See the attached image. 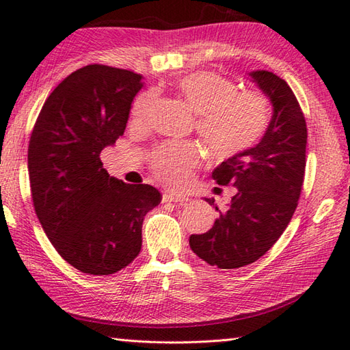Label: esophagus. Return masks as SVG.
I'll return each mask as SVG.
<instances>
[{
    "mask_svg": "<svg viewBox=\"0 0 350 350\" xmlns=\"http://www.w3.org/2000/svg\"><path fill=\"white\" fill-rule=\"evenodd\" d=\"M189 201V198L176 193H165L163 195V202H185Z\"/></svg>",
    "mask_w": 350,
    "mask_h": 350,
    "instance_id": "obj_1",
    "label": "esophagus"
}]
</instances>
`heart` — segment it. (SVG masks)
<instances>
[{
	"label": "heart",
	"instance_id": "obj_1",
	"mask_svg": "<svg viewBox=\"0 0 350 350\" xmlns=\"http://www.w3.org/2000/svg\"><path fill=\"white\" fill-rule=\"evenodd\" d=\"M175 90L196 113V130L219 159L246 151L266 133L270 111L260 92L237 90L231 80L208 70L181 77ZM154 103L152 92L137 96L131 111L135 122H145ZM199 160L201 152L191 142H167L151 154V167L159 180L178 187L189 180Z\"/></svg>",
	"mask_w": 350,
	"mask_h": 350
}]
</instances>
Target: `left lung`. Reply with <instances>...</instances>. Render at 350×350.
<instances>
[{"instance_id":"obj_1","label":"left lung","mask_w":350,"mask_h":350,"mask_svg":"<svg viewBox=\"0 0 350 350\" xmlns=\"http://www.w3.org/2000/svg\"><path fill=\"white\" fill-rule=\"evenodd\" d=\"M249 77L272 104V119L258 144L213 170L219 185L237 191L210 231L189 239L191 251L219 269L251 265L276 243L293 216L304 183L306 124L293 90L269 70H252ZM205 201L215 205V199Z\"/></svg>"}]
</instances>
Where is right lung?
Instances as JSON below:
<instances>
[{"label": "right lung", "mask_w": 350, "mask_h": 350, "mask_svg": "<svg viewBox=\"0 0 350 350\" xmlns=\"http://www.w3.org/2000/svg\"><path fill=\"white\" fill-rule=\"evenodd\" d=\"M144 88L131 70L89 65L48 96L28 145L34 211L55 251L89 275H111L142 249V224L161 201L149 184L110 176L99 154L122 135Z\"/></svg>", "instance_id": "1"}]
</instances>
